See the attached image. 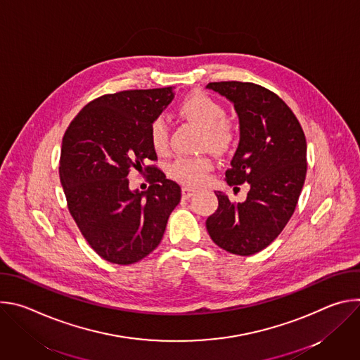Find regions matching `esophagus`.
<instances>
[{
    "label": "esophagus",
    "mask_w": 360,
    "mask_h": 360,
    "mask_svg": "<svg viewBox=\"0 0 360 360\" xmlns=\"http://www.w3.org/2000/svg\"><path fill=\"white\" fill-rule=\"evenodd\" d=\"M193 193H195V189H193V188H189V186H184V188H182V198H184V199H189Z\"/></svg>",
    "instance_id": "1"
}]
</instances>
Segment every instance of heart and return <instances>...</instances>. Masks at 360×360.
<instances>
[{
    "mask_svg": "<svg viewBox=\"0 0 360 360\" xmlns=\"http://www.w3.org/2000/svg\"><path fill=\"white\" fill-rule=\"evenodd\" d=\"M179 112L202 128L200 145L218 153H226L236 142V128L226 120V110L208 94L193 92L179 105ZM149 142L153 150L162 153L168 148L169 127L164 117H157L149 125ZM214 168L208 155L176 157L168 165V175L185 185H199Z\"/></svg>",
    "mask_w": 360,
    "mask_h": 360,
    "instance_id": "obj_1",
    "label": "heart"
}]
</instances>
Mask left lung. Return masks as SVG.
Instances as JSON below:
<instances>
[{
  "mask_svg": "<svg viewBox=\"0 0 360 360\" xmlns=\"http://www.w3.org/2000/svg\"><path fill=\"white\" fill-rule=\"evenodd\" d=\"M207 86L232 101L239 115L240 141L226 182L250 186L245 202H232L217 191L218 210L207 219V229L226 252L253 255L278 238L295 212L306 176V138L275 92L239 81Z\"/></svg>",
  "mask_w": 360,
  "mask_h": 360,
  "instance_id": "8db88e82",
  "label": "left lung"
}]
</instances>
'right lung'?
<instances>
[{
	"instance_id": "right-lung-1",
	"label": "right lung",
	"mask_w": 360,
	"mask_h": 360,
	"mask_svg": "<svg viewBox=\"0 0 360 360\" xmlns=\"http://www.w3.org/2000/svg\"><path fill=\"white\" fill-rule=\"evenodd\" d=\"M175 86L129 89L95 98L68 125L60 157L67 205L89 246L111 264L131 265L155 249L181 200V186L149 161V125ZM132 169L148 172V191L132 193Z\"/></svg>"
}]
</instances>
